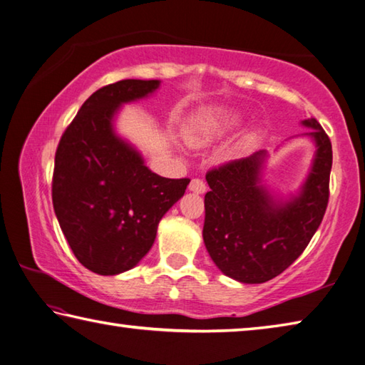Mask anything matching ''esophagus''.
I'll return each instance as SVG.
<instances>
[{"instance_id":"esophagus-1","label":"esophagus","mask_w":365,"mask_h":365,"mask_svg":"<svg viewBox=\"0 0 365 365\" xmlns=\"http://www.w3.org/2000/svg\"><path fill=\"white\" fill-rule=\"evenodd\" d=\"M188 188H190V191H193V193L201 195V193H205V191H206V183L202 182L201 178H193V180L190 182Z\"/></svg>"}]
</instances>
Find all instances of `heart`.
<instances>
[{
	"instance_id": "b5f03b06",
	"label": "heart",
	"mask_w": 365,
	"mask_h": 365,
	"mask_svg": "<svg viewBox=\"0 0 365 365\" xmlns=\"http://www.w3.org/2000/svg\"><path fill=\"white\" fill-rule=\"evenodd\" d=\"M240 119H242V115L230 109H207L193 123V128H191L188 135L190 143L205 145L212 138L219 137V135L228 132L235 125H238Z\"/></svg>"
}]
</instances>
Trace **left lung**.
I'll return each instance as SVG.
<instances>
[{
    "label": "left lung",
    "mask_w": 365,
    "mask_h": 365,
    "mask_svg": "<svg viewBox=\"0 0 365 365\" xmlns=\"http://www.w3.org/2000/svg\"><path fill=\"white\" fill-rule=\"evenodd\" d=\"M309 127L316 145L311 170L298 195L275 197L262 185L267 151L209 170L202 240L214 264L230 279L264 283L288 269L317 232L329 205L331 143L320 123Z\"/></svg>",
    "instance_id": "8db88e82"
}]
</instances>
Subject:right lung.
<instances>
[{"instance_id": "right-lung-1", "label": "right lung", "mask_w": 365, "mask_h": 365, "mask_svg": "<svg viewBox=\"0 0 365 365\" xmlns=\"http://www.w3.org/2000/svg\"><path fill=\"white\" fill-rule=\"evenodd\" d=\"M159 80L127 78L95 91L66 128L54 158L53 206L78 262L100 275L135 267L151 250L159 220L190 178H165L115 133L122 104L146 98Z\"/></svg>"}]
</instances>
